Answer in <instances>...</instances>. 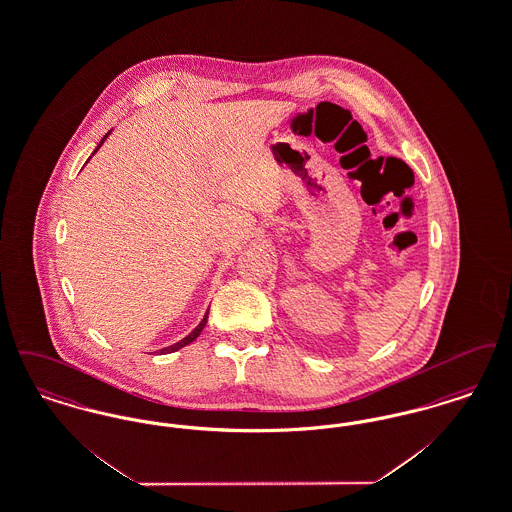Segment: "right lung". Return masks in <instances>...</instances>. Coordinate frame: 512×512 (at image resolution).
Wrapping results in <instances>:
<instances>
[{"label": "right lung", "mask_w": 512, "mask_h": 512, "mask_svg": "<svg viewBox=\"0 0 512 512\" xmlns=\"http://www.w3.org/2000/svg\"><path fill=\"white\" fill-rule=\"evenodd\" d=\"M109 134H111V132H107V134H105V136H103V138H101V142H99V146L96 147V151H98L99 147H101V144H103V142H105V140H107V136H109ZM96 151H94V153H96ZM94 153H92V155H94ZM207 317H209V311H207V313H205V317L201 318V322H199V324H197V326H195L194 330H192V332H190V334H188V336H186V338H184V340H180V341H178V343H174V345H169V347H163V349H161V351H159V353H161V355H165V353H174V351H178V349H182V347H184V345H188V343H192V341H194L195 338H197V336H199V334H201V330H203V328H205V324H207Z\"/></svg>", "instance_id": "right-lung-1"}]
</instances>
